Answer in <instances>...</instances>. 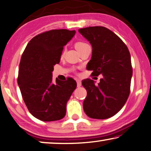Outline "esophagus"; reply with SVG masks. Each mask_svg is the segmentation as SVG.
Returning <instances> with one entry per match:
<instances>
[{
  "mask_svg": "<svg viewBox=\"0 0 151 151\" xmlns=\"http://www.w3.org/2000/svg\"><path fill=\"white\" fill-rule=\"evenodd\" d=\"M76 82H77V86L78 87H80L81 86H82V82H81V81L80 80H76Z\"/></svg>",
  "mask_w": 151,
  "mask_h": 151,
  "instance_id": "obj_1",
  "label": "esophagus"
}]
</instances>
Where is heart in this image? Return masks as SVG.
Returning a JSON list of instances; mask_svg holds the SVG:
<instances>
[{"label": "heart", "mask_w": 151, "mask_h": 151, "mask_svg": "<svg viewBox=\"0 0 151 151\" xmlns=\"http://www.w3.org/2000/svg\"><path fill=\"white\" fill-rule=\"evenodd\" d=\"M87 45H87L86 43L83 42H76L75 44V48H76V49L78 51L79 50L82 49V48H83V47H84V46H87Z\"/></svg>", "instance_id": "heart-1"}]
</instances>
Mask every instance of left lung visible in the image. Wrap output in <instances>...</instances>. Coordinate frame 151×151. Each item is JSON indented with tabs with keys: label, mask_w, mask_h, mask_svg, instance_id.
Segmentation results:
<instances>
[{
	"label": "left lung",
	"mask_w": 151,
	"mask_h": 151,
	"mask_svg": "<svg viewBox=\"0 0 151 151\" xmlns=\"http://www.w3.org/2000/svg\"><path fill=\"white\" fill-rule=\"evenodd\" d=\"M78 31L92 47L88 69L93 71V76L103 75L98 84L90 79L82 81L87 91L83 111L92 119H107L122 109L129 96L132 77L130 54L124 42L105 27Z\"/></svg>",
	"instance_id": "obj_1"
}]
</instances>
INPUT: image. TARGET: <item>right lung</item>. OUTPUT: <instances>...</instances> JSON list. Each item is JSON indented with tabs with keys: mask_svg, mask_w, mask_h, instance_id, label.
<instances>
[{
	"mask_svg": "<svg viewBox=\"0 0 151 151\" xmlns=\"http://www.w3.org/2000/svg\"><path fill=\"white\" fill-rule=\"evenodd\" d=\"M75 30L53 29L36 36L21 58L17 83L30 113L43 122L57 121L66 114V106L76 88L72 78L52 81L54 66L59 63L63 46Z\"/></svg>",
	"mask_w": 151,
	"mask_h": 151,
	"instance_id": "1",
	"label": "right lung"
}]
</instances>
